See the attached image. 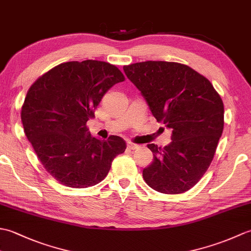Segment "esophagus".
<instances>
[{
	"instance_id": "esophagus-1",
	"label": "esophagus",
	"mask_w": 251,
	"mask_h": 251,
	"mask_svg": "<svg viewBox=\"0 0 251 251\" xmlns=\"http://www.w3.org/2000/svg\"><path fill=\"white\" fill-rule=\"evenodd\" d=\"M127 148H128L129 150H135V149L138 148V146L135 145L134 142H128V143H127Z\"/></svg>"
}]
</instances>
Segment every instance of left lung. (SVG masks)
<instances>
[{
  "mask_svg": "<svg viewBox=\"0 0 251 251\" xmlns=\"http://www.w3.org/2000/svg\"><path fill=\"white\" fill-rule=\"evenodd\" d=\"M124 72L157 122L173 129L168 146L148 145L154 157L143 169V179L159 193L189 191L207 172L222 135L220 95L209 79L183 63L143 61L124 66Z\"/></svg>",
  "mask_w": 251,
  "mask_h": 251,
  "instance_id": "8db88e82",
  "label": "left lung"
}]
</instances>
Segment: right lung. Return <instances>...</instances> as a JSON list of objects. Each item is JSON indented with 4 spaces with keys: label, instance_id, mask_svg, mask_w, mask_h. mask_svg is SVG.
I'll use <instances>...</instances> for the list:
<instances>
[{
    "label": "right lung",
    "instance_id": "add662e5",
    "mask_svg": "<svg viewBox=\"0 0 251 251\" xmlns=\"http://www.w3.org/2000/svg\"><path fill=\"white\" fill-rule=\"evenodd\" d=\"M125 81L109 62H63L31 85L21 108L25 134L37 158L52 178L74 189L101 182L126 142L119 136L99 140L88 132L87 121L104 94Z\"/></svg>",
    "mask_w": 251,
    "mask_h": 251
}]
</instances>
